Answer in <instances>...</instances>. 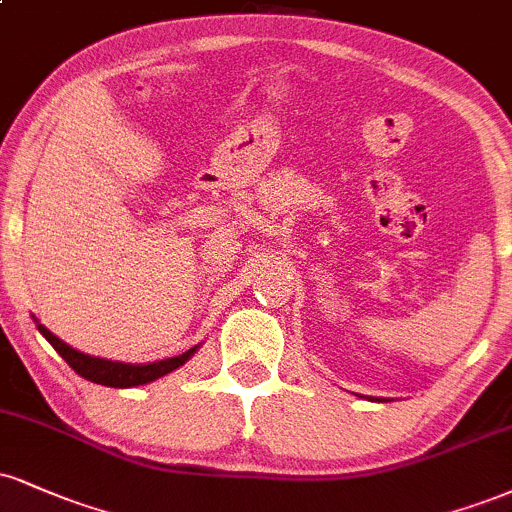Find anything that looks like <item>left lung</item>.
Masks as SVG:
<instances>
[{"instance_id":"left-lung-1","label":"left lung","mask_w":512,"mask_h":512,"mask_svg":"<svg viewBox=\"0 0 512 512\" xmlns=\"http://www.w3.org/2000/svg\"><path fill=\"white\" fill-rule=\"evenodd\" d=\"M369 400H379V398H369Z\"/></svg>"}]
</instances>
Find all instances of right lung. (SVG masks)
<instances>
[{"instance_id": "1", "label": "right lung", "mask_w": 512, "mask_h": 512, "mask_svg": "<svg viewBox=\"0 0 512 512\" xmlns=\"http://www.w3.org/2000/svg\"><path fill=\"white\" fill-rule=\"evenodd\" d=\"M35 319V317H33ZM38 324V331L42 336L52 343V348L69 362L73 372H78L80 377L92 381V384H102V386H112V389H131V386H143L150 384L159 377H166L174 369L183 367L190 357L195 355V350L200 346H193L186 353L176 355V357H166V360H157V362H147V365H133V362H119V360H104V357H95L88 353H80V350L71 348L69 343L61 341L59 336H54L52 331L47 329L45 324Z\"/></svg>"}]
</instances>
